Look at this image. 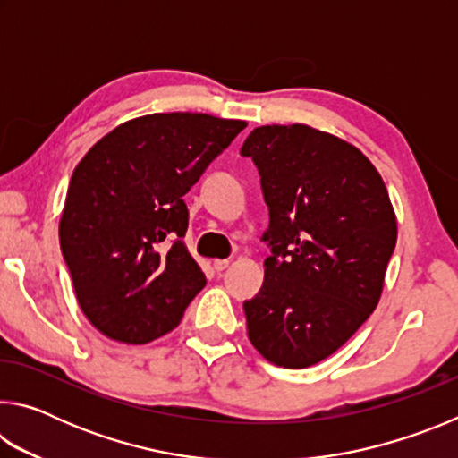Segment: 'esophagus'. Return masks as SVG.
<instances>
[{"instance_id": "1", "label": "esophagus", "mask_w": 458, "mask_h": 458, "mask_svg": "<svg viewBox=\"0 0 458 458\" xmlns=\"http://www.w3.org/2000/svg\"><path fill=\"white\" fill-rule=\"evenodd\" d=\"M230 267V260H214V268L222 273V270H226Z\"/></svg>"}]
</instances>
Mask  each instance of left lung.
<instances>
[{
    "label": "left lung",
    "instance_id": "1",
    "mask_svg": "<svg viewBox=\"0 0 458 458\" xmlns=\"http://www.w3.org/2000/svg\"><path fill=\"white\" fill-rule=\"evenodd\" d=\"M240 153L257 164L270 212L248 339L275 366H315L379 303L398 238L390 196L358 147L301 123L257 127Z\"/></svg>",
    "mask_w": 458,
    "mask_h": 458
}]
</instances>
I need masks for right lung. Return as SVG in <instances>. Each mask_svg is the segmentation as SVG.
<instances>
[{
    "label": "right lung",
    "mask_w": 458,
    "mask_h": 458,
    "mask_svg": "<svg viewBox=\"0 0 458 458\" xmlns=\"http://www.w3.org/2000/svg\"><path fill=\"white\" fill-rule=\"evenodd\" d=\"M246 121L153 113L114 127L76 165L60 248L76 301L108 339L141 345L180 325L206 275L183 242V196Z\"/></svg>",
    "instance_id": "1"
}]
</instances>
